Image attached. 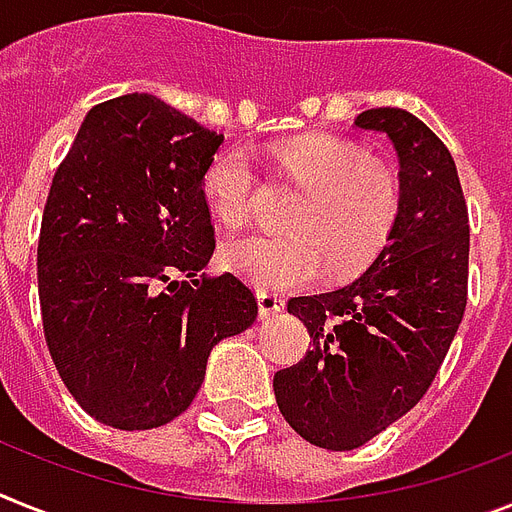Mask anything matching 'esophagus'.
Wrapping results in <instances>:
<instances>
[{
    "instance_id": "obj_1",
    "label": "esophagus",
    "mask_w": 512,
    "mask_h": 512,
    "mask_svg": "<svg viewBox=\"0 0 512 512\" xmlns=\"http://www.w3.org/2000/svg\"><path fill=\"white\" fill-rule=\"evenodd\" d=\"M256 298H259V316L261 319H269V316L280 314V311H285V298L277 293H256Z\"/></svg>"
}]
</instances>
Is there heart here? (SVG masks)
<instances>
[{"label": "heart", "instance_id": "obj_1", "mask_svg": "<svg viewBox=\"0 0 512 512\" xmlns=\"http://www.w3.org/2000/svg\"><path fill=\"white\" fill-rule=\"evenodd\" d=\"M272 162L303 188L290 214V235H248L225 246V264L264 293L293 290L324 272L350 277L377 259L400 211L390 167L363 159L361 149L327 133H303L277 143ZM259 177L243 149L217 154L204 172V196L227 227L251 217Z\"/></svg>", "mask_w": 512, "mask_h": 512}]
</instances>
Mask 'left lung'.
I'll return each instance as SVG.
<instances>
[{"mask_svg": "<svg viewBox=\"0 0 512 512\" xmlns=\"http://www.w3.org/2000/svg\"><path fill=\"white\" fill-rule=\"evenodd\" d=\"M400 159V211L356 282L290 298L311 350L274 374L285 421L311 445L356 450L424 398L468 301V206L447 146L411 112L366 109Z\"/></svg>", "mask_w": 512, "mask_h": 512, "instance_id": "obj_1", "label": "left lung"}]
</instances>
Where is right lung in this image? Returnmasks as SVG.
Segmentation results:
<instances>
[{
	"label": "right lung",
	"mask_w": 512,
	"mask_h": 512,
	"mask_svg": "<svg viewBox=\"0 0 512 512\" xmlns=\"http://www.w3.org/2000/svg\"><path fill=\"white\" fill-rule=\"evenodd\" d=\"M222 141L162 99L128 94L86 114L54 172L36 259L44 337L101 424H170L211 348L256 322L235 274L196 280L214 253L204 172Z\"/></svg>",
	"instance_id": "add662e5"
}]
</instances>
